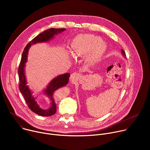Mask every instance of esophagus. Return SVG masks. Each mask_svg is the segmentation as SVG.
<instances>
[{"label": "esophagus", "mask_w": 150, "mask_h": 150, "mask_svg": "<svg viewBox=\"0 0 150 150\" xmlns=\"http://www.w3.org/2000/svg\"><path fill=\"white\" fill-rule=\"evenodd\" d=\"M79 76H80V75H79V73H77V72L72 73L71 75L70 79H71V81H76V80H77L79 78Z\"/></svg>", "instance_id": "esophagus-1"}]
</instances>
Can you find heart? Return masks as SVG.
Here are the masks:
<instances>
[{"instance_id":"obj_1","label":"heart","mask_w":150,"mask_h":150,"mask_svg":"<svg viewBox=\"0 0 150 150\" xmlns=\"http://www.w3.org/2000/svg\"><path fill=\"white\" fill-rule=\"evenodd\" d=\"M71 53L75 57H85V62L93 67L101 59L106 46L99 37L90 34L78 35L71 45Z\"/></svg>"}]
</instances>
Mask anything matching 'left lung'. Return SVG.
Here are the masks:
<instances>
[{
    "instance_id": "8db88e82",
    "label": "left lung",
    "mask_w": 150,
    "mask_h": 150,
    "mask_svg": "<svg viewBox=\"0 0 150 150\" xmlns=\"http://www.w3.org/2000/svg\"><path fill=\"white\" fill-rule=\"evenodd\" d=\"M121 52H122V54H123V56H126V54H125V52H124V50H121Z\"/></svg>"
}]
</instances>
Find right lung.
Wrapping results in <instances>:
<instances>
[{"label": "right lung", "mask_w": 150, "mask_h": 150, "mask_svg": "<svg viewBox=\"0 0 150 150\" xmlns=\"http://www.w3.org/2000/svg\"><path fill=\"white\" fill-rule=\"evenodd\" d=\"M65 28H50L38 34L34 38L25 46L22 54L21 62L18 68L19 75V89L25 98L28 108L34 113L41 116H50L56 112V105L55 103V91L60 87L65 86L68 83L70 74L66 73L60 75L50 81L47 88L43 91L50 100V107L48 109L45 110L40 108L35 101V98L33 96V93L27 85V80L25 75V63L27 61L28 52L31 45L38 42H47L53 39L55 35L65 31ZM42 92V93H43Z\"/></svg>", "instance_id": "obj_1"}]
</instances>
